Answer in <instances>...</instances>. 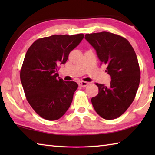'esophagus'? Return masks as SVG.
<instances>
[{
  "label": "esophagus",
  "instance_id": "1",
  "mask_svg": "<svg viewBox=\"0 0 155 155\" xmlns=\"http://www.w3.org/2000/svg\"><path fill=\"white\" fill-rule=\"evenodd\" d=\"M78 83V85L81 86V87H85L86 86H87L89 84V83L86 82V81H81Z\"/></svg>",
  "mask_w": 155,
  "mask_h": 155
}]
</instances>
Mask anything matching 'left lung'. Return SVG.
<instances>
[{
  "instance_id": "obj_1",
  "label": "left lung",
  "mask_w": 155,
  "mask_h": 155,
  "mask_svg": "<svg viewBox=\"0 0 155 155\" xmlns=\"http://www.w3.org/2000/svg\"><path fill=\"white\" fill-rule=\"evenodd\" d=\"M85 40L96 50L101 64L107 65L109 87L96 83L98 94L91 98L94 109L106 120L120 117L134 101L140 81V70L134 49L128 41L115 34H86Z\"/></svg>"
}]
</instances>
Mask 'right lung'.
<instances>
[{
  "instance_id": "1",
  "label": "right lung",
  "mask_w": 155,
  "mask_h": 155,
  "mask_svg": "<svg viewBox=\"0 0 155 155\" xmlns=\"http://www.w3.org/2000/svg\"><path fill=\"white\" fill-rule=\"evenodd\" d=\"M83 38L80 33L40 38L26 53L20 71L21 83L28 103L44 119H59L72 103L78 84L58 77L57 68L65 64L70 52Z\"/></svg>"
}]
</instances>
